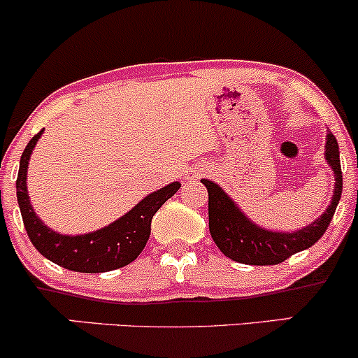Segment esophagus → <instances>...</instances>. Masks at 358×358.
<instances>
[{"instance_id": "obj_1", "label": "esophagus", "mask_w": 358, "mask_h": 358, "mask_svg": "<svg viewBox=\"0 0 358 358\" xmlns=\"http://www.w3.org/2000/svg\"><path fill=\"white\" fill-rule=\"evenodd\" d=\"M204 174V171H203V169H201V171H194V172H187V179H189V180H198V178H199V176H203Z\"/></svg>"}]
</instances>
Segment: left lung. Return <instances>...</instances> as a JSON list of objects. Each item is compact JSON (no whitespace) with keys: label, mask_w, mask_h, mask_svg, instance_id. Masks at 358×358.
<instances>
[{"label":"left lung","mask_w":358,"mask_h":358,"mask_svg":"<svg viewBox=\"0 0 358 358\" xmlns=\"http://www.w3.org/2000/svg\"><path fill=\"white\" fill-rule=\"evenodd\" d=\"M324 159L335 176L331 203L318 220L296 231H274L259 227L218 184L210 179H201L208 189L210 233L216 247L235 262L247 266H275L318 242L330 227L343 189L338 142L331 131L327 134Z\"/></svg>","instance_id":"8db88e82"}]
</instances>
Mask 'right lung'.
I'll list each match as a JSON object with an SVG mask.
<instances>
[{
	"instance_id": "1",
	"label": "right lung",
	"mask_w": 358,
	"mask_h": 358,
	"mask_svg": "<svg viewBox=\"0 0 358 358\" xmlns=\"http://www.w3.org/2000/svg\"><path fill=\"white\" fill-rule=\"evenodd\" d=\"M43 130L28 142L20 159L17 198L23 224L34 247L50 262L74 272L99 274L125 267L142 254L150 236V223L159 208L179 191V182L150 192L122 218L108 227L84 235H62L47 227L35 213L27 189V171L30 155Z\"/></svg>"
}]
</instances>
